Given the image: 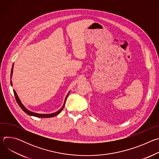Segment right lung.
Returning <instances> with one entry per match:
<instances>
[{
	"instance_id": "add662e5",
	"label": "right lung",
	"mask_w": 159,
	"mask_h": 159,
	"mask_svg": "<svg viewBox=\"0 0 159 159\" xmlns=\"http://www.w3.org/2000/svg\"><path fill=\"white\" fill-rule=\"evenodd\" d=\"M12 70H13V67L12 68L11 73V77H12ZM11 85L12 84L11 81ZM14 96H15V98H16V100L17 104H19V106H20V107L26 113V114H28V115H30V116H36V117H38V118H51V117H53V116H57V115H58L59 113L61 111V110L63 109V107H64V106H65V104L66 99L68 95H69V94H68V95L66 96V98H65V101L64 104H63V106H62V107H61L59 111H58L57 112H54V113H52V114H38V113H35V112H31V111L28 110L22 104L21 102L20 101V100H19V98H18V96H17V94H16V91H15L14 90Z\"/></svg>"
}]
</instances>
